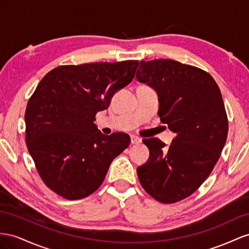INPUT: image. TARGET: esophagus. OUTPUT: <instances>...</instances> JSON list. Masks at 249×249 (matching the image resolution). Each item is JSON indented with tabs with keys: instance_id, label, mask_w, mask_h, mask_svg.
<instances>
[{
	"instance_id": "34e87169",
	"label": "esophagus",
	"mask_w": 249,
	"mask_h": 249,
	"mask_svg": "<svg viewBox=\"0 0 249 249\" xmlns=\"http://www.w3.org/2000/svg\"><path fill=\"white\" fill-rule=\"evenodd\" d=\"M142 142V139H140V138H138V137H136V136H131L130 137V143L132 144V145H134V144H140Z\"/></svg>"
}]
</instances>
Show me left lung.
Masks as SVG:
<instances>
[{
	"label": "left lung",
	"instance_id": "left-lung-1",
	"mask_svg": "<svg viewBox=\"0 0 249 249\" xmlns=\"http://www.w3.org/2000/svg\"><path fill=\"white\" fill-rule=\"evenodd\" d=\"M136 77L154 89L160 121L176 133L169 147L155 138L143 141L150 155L137 169L140 182L156 200L179 201L208 178L224 147L221 93L209 73L172 59L142 60Z\"/></svg>",
	"mask_w": 249,
	"mask_h": 249
}]
</instances>
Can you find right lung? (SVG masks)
Returning a JSON list of instances; mask_svg holds the SVG:
<instances>
[{
	"label": "right lung",
	"mask_w": 249,
	"mask_h": 249,
	"mask_svg": "<svg viewBox=\"0 0 249 249\" xmlns=\"http://www.w3.org/2000/svg\"><path fill=\"white\" fill-rule=\"evenodd\" d=\"M138 66V60L61 66L38 83L25 112L26 143L42 181L55 193L70 200L94 193L128 147V134L106 136L94 121L132 81Z\"/></svg>",
	"instance_id": "add662e5"
}]
</instances>
